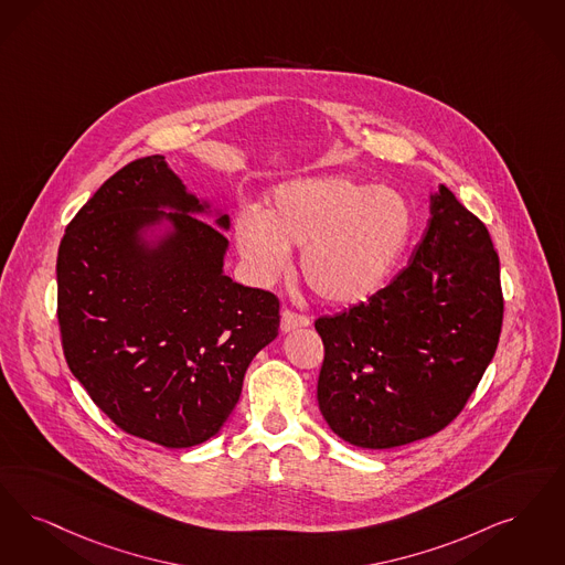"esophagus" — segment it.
<instances>
[{
	"instance_id": "obj_1",
	"label": "esophagus",
	"mask_w": 565,
	"mask_h": 565,
	"mask_svg": "<svg viewBox=\"0 0 565 565\" xmlns=\"http://www.w3.org/2000/svg\"><path fill=\"white\" fill-rule=\"evenodd\" d=\"M307 326H309V319H307V317L298 316V313L288 311V309L281 313L279 328H281L284 334H288V332H292V330H298V328H307Z\"/></svg>"
}]
</instances>
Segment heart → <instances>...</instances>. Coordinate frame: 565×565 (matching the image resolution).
Instances as JSON below:
<instances>
[{"mask_svg": "<svg viewBox=\"0 0 565 565\" xmlns=\"http://www.w3.org/2000/svg\"><path fill=\"white\" fill-rule=\"evenodd\" d=\"M416 228L406 195L347 177L281 182L263 214L246 210L233 237L246 269L271 284L300 249V275L313 292L339 307L367 302L397 271Z\"/></svg>", "mask_w": 565, "mask_h": 565, "instance_id": "heart-1", "label": "heart"}]
</instances>
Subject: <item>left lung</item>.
<instances>
[{
	"mask_svg": "<svg viewBox=\"0 0 565 565\" xmlns=\"http://www.w3.org/2000/svg\"><path fill=\"white\" fill-rule=\"evenodd\" d=\"M429 210L407 269L367 302L316 321L321 416L365 450L448 427L497 353L504 305L490 233L444 184Z\"/></svg>",
	"mask_w": 565,
	"mask_h": 565,
	"instance_id": "1",
	"label": "left lung"
}]
</instances>
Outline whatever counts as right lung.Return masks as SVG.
Wrapping results in <instances>:
<instances>
[{
  "label": "right lung",
  "mask_w": 565,
  "mask_h": 565,
  "mask_svg": "<svg viewBox=\"0 0 565 565\" xmlns=\"http://www.w3.org/2000/svg\"><path fill=\"white\" fill-rule=\"evenodd\" d=\"M228 226L151 156L105 182L58 248L68 370L119 429L163 448L223 429L249 362L277 337V298L225 273Z\"/></svg>",
  "instance_id": "obj_1"
}]
</instances>
